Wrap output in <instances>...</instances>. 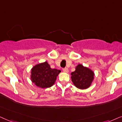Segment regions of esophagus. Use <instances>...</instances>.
Masks as SVG:
<instances>
[{
    "label": "esophagus",
    "instance_id": "obj_1",
    "mask_svg": "<svg viewBox=\"0 0 122 122\" xmlns=\"http://www.w3.org/2000/svg\"><path fill=\"white\" fill-rule=\"evenodd\" d=\"M63 71L65 73H67L68 72H69V69H68L67 67H65V68H64V69H63Z\"/></svg>",
    "mask_w": 122,
    "mask_h": 122
}]
</instances>
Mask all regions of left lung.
Returning a JSON list of instances; mask_svg holds the SVG:
<instances>
[{
    "mask_svg": "<svg viewBox=\"0 0 122 122\" xmlns=\"http://www.w3.org/2000/svg\"><path fill=\"white\" fill-rule=\"evenodd\" d=\"M71 81L77 88L86 89L92 85L94 79V71L81 64H78L75 70L71 72Z\"/></svg>",
    "mask_w": 122,
    "mask_h": 122,
    "instance_id": "8db88e82",
    "label": "left lung"
}]
</instances>
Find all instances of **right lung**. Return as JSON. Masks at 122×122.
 Wrapping results in <instances>:
<instances>
[{
    "label": "right lung",
    "mask_w": 122,
    "mask_h": 122,
    "mask_svg": "<svg viewBox=\"0 0 122 122\" xmlns=\"http://www.w3.org/2000/svg\"><path fill=\"white\" fill-rule=\"evenodd\" d=\"M61 71L51 69L47 61L36 65L30 71V80L37 86L48 88L55 83L57 77Z\"/></svg>",
    "instance_id": "1"
}]
</instances>
